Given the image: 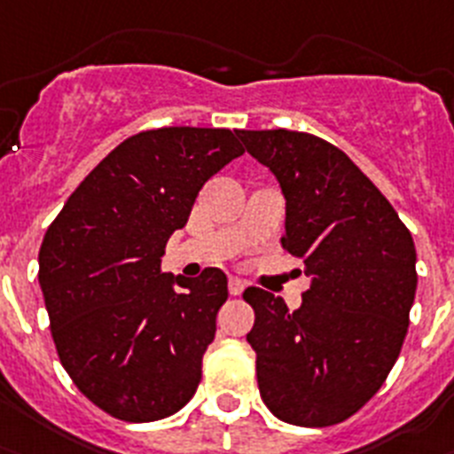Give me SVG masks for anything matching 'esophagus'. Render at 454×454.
I'll return each instance as SVG.
<instances>
[{"instance_id": "esophagus-1", "label": "esophagus", "mask_w": 454, "mask_h": 454, "mask_svg": "<svg viewBox=\"0 0 454 454\" xmlns=\"http://www.w3.org/2000/svg\"><path fill=\"white\" fill-rule=\"evenodd\" d=\"M228 293H231L232 297H239V294L244 293L242 278H235V276H231V281H228Z\"/></svg>"}]
</instances>
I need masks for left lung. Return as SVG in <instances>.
Wrapping results in <instances>:
<instances>
[{
  "label": "left lung",
  "instance_id": "obj_1",
  "mask_svg": "<svg viewBox=\"0 0 454 454\" xmlns=\"http://www.w3.org/2000/svg\"><path fill=\"white\" fill-rule=\"evenodd\" d=\"M235 134L281 183V244L310 276L293 313L262 287L244 290L260 395L283 423L338 425L380 391L400 356L418 283L411 232L329 141L293 129Z\"/></svg>",
  "mask_w": 454,
  "mask_h": 454
}]
</instances>
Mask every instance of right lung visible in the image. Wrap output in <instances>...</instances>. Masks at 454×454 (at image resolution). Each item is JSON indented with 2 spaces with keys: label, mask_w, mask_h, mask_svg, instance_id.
<instances>
[{
  "label": "right lung",
  "mask_w": 454,
  "mask_h": 454,
  "mask_svg": "<svg viewBox=\"0 0 454 454\" xmlns=\"http://www.w3.org/2000/svg\"><path fill=\"white\" fill-rule=\"evenodd\" d=\"M242 153L231 129L134 134L82 180L47 228L38 281L59 361L118 420L167 418L199 388L228 299L226 274L207 267L196 278H173L161 258L203 184Z\"/></svg>",
  "instance_id": "add662e5"
}]
</instances>
